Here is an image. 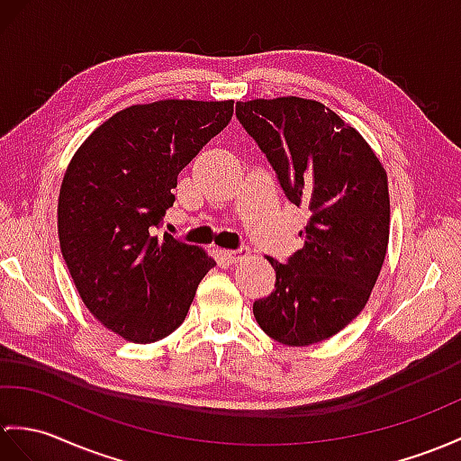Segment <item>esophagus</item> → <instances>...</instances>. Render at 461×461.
Returning a JSON list of instances; mask_svg holds the SVG:
<instances>
[{
    "mask_svg": "<svg viewBox=\"0 0 461 461\" xmlns=\"http://www.w3.org/2000/svg\"><path fill=\"white\" fill-rule=\"evenodd\" d=\"M223 259H226L228 263H240L243 261L245 257H249V249L248 248H241V249H226L220 253Z\"/></svg>",
    "mask_w": 461,
    "mask_h": 461,
    "instance_id": "obj_1",
    "label": "esophagus"
}]
</instances>
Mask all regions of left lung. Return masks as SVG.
I'll return each mask as SVG.
<instances>
[{"mask_svg": "<svg viewBox=\"0 0 461 461\" xmlns=\"http://www.w3.org/2000/svg\"><path fill=\"white\" fill-rule=\"evenodd\" d=\"M291 204L308 213L286 263L269 257L275 291L253 304L257 324L285 346H312L367 304L389 243L387 173L351 125L304 98L235 104Z\"/></svg>", "mask_w": 461, "mask_h": 461, "instance_id": "1", "label": "left lung"}]
</instances>
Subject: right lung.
<instances>
[{"instance_id":"1","label":"right lung","mask_w":461,"mask_h":461,"mask_svg":"<svg viewBox=\"0 0 461 461\" xmlns=\"http://www.w3.org/2000/svg\"><path fill=\"white\" fill-rule=\"evenodd\" d=\"M233 102L160 100L104 122L72 157L59 196L60 251L86 308L133 344L185 322L216 261L170 233L176 178L226 127Z\"/></svg>"}]
</instances>
